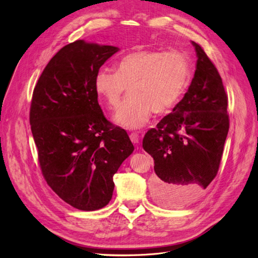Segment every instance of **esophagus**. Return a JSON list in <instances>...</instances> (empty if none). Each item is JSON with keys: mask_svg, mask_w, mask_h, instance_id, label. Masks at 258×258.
Instances as JSON below:
<instances>
[{"mask_svg": "<svg viewBox=\"0 0 258 258\" xmlns=\"http://www.w3.org/2000/svg\"><path fill=\"white\" fill-rule=\"evenodd\" d=\"M130 140L132 141V143H135V144L139 143L140 136H139L138 132H131V134H130Z\"/></svg>", "mask_w": 258, "mask_h": 258, "instance_id": "34e87169", "label": "esophagus"}]
</instances>
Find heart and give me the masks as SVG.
I'll return each instance as SVG.
<instances>
[{"mask_svg":"<svg viewBox=\"0 0 258 258\" xmlns=\"http://www.w3.org/2000/svg\"><path fill=\"white\" fill-rule=\"evenodd\" d=\"M191 75L190 61L182 51L138 50L123 56L115 72L100 70L95 89L110 110H116L130 88L131 96L114 120L127 129H139L152 112H170L182 98Z\"/></svg>","mask_w":258,"mask_h":258,"instance_id":"obj_1","label":"heart"}]
</instances>
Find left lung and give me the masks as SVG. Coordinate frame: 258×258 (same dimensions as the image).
<instances>
[{
  "mask_svg": "<svg viewBox=\"0 0 258 258\" xmlns=\"http://www.w3.org/2000/svg\"><path fill=\"white\" fill-rule=\"evenodd\" d=\"M192 45L198 60L188 90L143 139L155 162V198L168 208H185L200 198L217 174L229 130L222 77L204 48Z\"/></svg>",
  "mask_w": 258,
  "mask_h": 258,
  "instance_id": "8db88e82",
  "label": "left lung"
}]
</instances>
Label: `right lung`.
<instances>
[{"label": "right lung", "mask_w": 258, "mask_h": 258, "mask_svg": "<svg viewBox=\"0 0 258 258\" xmlns=\"http://www.w3.org/2000/svg\"><path fill=\"white\" fill-rule=\"evenodd\" d=\"M118 48L79 40L44 69L32 95L30 124L42 174L67 204L82 211L105 207L113 176L135 151L126 130L108 121L95 77Z\"/></svg>", "instance_id": "add662e5"}]
</instances>
